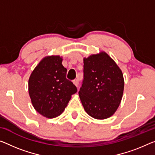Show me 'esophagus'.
I'll return each mask as SVG.
<instances>
[{"instance_id": "obj_1", "label": "esophagus", "mask_w": 155, "mask_h": 155, "mask_svg": "<svg viewBox=\"0 0 155 155\" xmlns=\"http://www.w3.org/2000/svg\"><path fill=\"white\" fill-rule=\"evenodd\" d=\"M73 84H74L76 87H78V86H79V79H76L73 81Z\"/></svg>"}]
</instances>
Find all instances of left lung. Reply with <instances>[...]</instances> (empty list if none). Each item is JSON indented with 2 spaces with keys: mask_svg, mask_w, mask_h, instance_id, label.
<instances>
[{
  "mask_svg": "<svg viewBox=\"0 0 155 155\" xmlns=\"http://www.w3.org/2000/svg\"><path fill=\"white\" fill-rule=\"evenodd\" d=\"M83 72L79 96L84 110L96 119L110 117L122 99V71L107 54L102 52L84 59Z\"/></svg>",
  "mask_w": 155,
  "mask_h": 155,
  "instance_id": "left-lung-1",
  "label": "left lung"
}]
</instances>
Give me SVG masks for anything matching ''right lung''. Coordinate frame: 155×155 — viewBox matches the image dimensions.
I'll list each match as a JSON object with an SVG mask.
<instances>
[{"label":"right lung","instance_id":"1","mask_svg":"<svg viewBox=\"0 0 155 155\" xmlns=\"http://www.w3.org/2000/svg\"><path fill=\"white\" fill-rule=\"evenodd\" d=\"M59 56L46 57L32 71L28 90L32 105L37 112L47 118H54L63 112L77 87L66 79V71Z\"/></svg>","mask_w":155,"mask_h":155}]
</instances>
